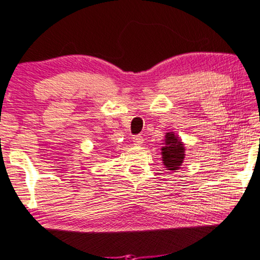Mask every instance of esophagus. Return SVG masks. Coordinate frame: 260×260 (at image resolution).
I'll list each match as a JSON object with an SVG mask.
<instances>
[{
	"label": "esophagus",
	"instance_id": "esophagus-1",
	"mask_svg": "<svg viewBox=\"0 0 260 260\" xmlns=\"http://www.w3.org/2000/svg\"><path fill=\"white\" fill-rule=\"evenodd\" d=\"M133 142H134L135 145H142L143 142H144V139H143L142 136L137 135V136H134V137H133Z\"/></svg>",
	"mask_w": 260,
	"mask_h": 260
}]
</instances>
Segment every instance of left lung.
<instances>
[{"instance_id":"8db88e82","label":"left lung","mask_w":260,"mask_h":260,"mask_svg":"<svg viewBox=\"0 0 260 260\" xmlns=\"http://www.w3.org/2000/svg\"><path fill=\"white\" fill-rule=\"evenodd\" d=\"M166 146L162 147V161L168 170H176L180 168L184 160V146L178 137L173 133L166 135Z\"/></svg>"}]
</instances>
